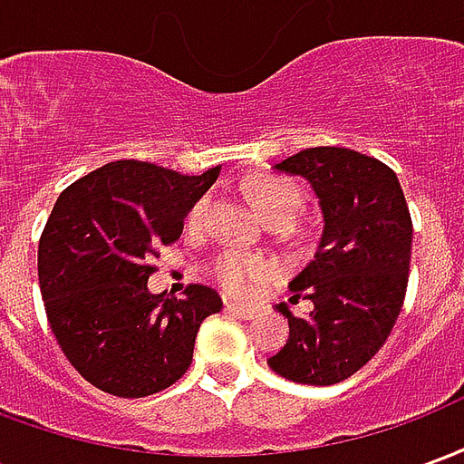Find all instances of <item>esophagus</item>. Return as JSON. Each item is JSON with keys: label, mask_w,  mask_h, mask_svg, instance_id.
Here are the masks:
<instances>
[{"label": "esophagus", "mask_w": 464, "mask_h": 464, "mask_svg": "<svg viewBox=\"0 0 464 464\" xmlns=\"http://www.w3.org/2000/svg\"><path fill=\"white\" fill-rule=\"evenodd\" d=\"M226 311L233 313V315H238V318H243V321H251L253 315H256V308H251V305H241V303H226Z\"/></svg>", "instance_id": "esophagus-1"}]
</instances>
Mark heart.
Masks as SVG:
<instances>
[{"label":"heart","instance_id":"1","mask_svg":"<svg viewBox=\"0 0 464 464\" xmlns=\"http://www.w3.org/2000/svg\"><path fill=\"white\" fill-rule=\"evenodd\" d=\"M248 198L256 206V211L261 213L266 221L271 223H295L298 213L303 208V188L298 183L288 179V176H278V173H268L261 176L248 186ZM211 208V196L206 193L198 201L193 203L188 213H186V226L188 228H201L206 223ZM276 273V266L266 258L258 256H248L243 251H221L218 256H213V261L208 263V276L213 281L221 285L223 291L236 298H246L261 288L263 283H268Z\"/></svg>","mask_w":464,"mask_h":464}]
</instances>
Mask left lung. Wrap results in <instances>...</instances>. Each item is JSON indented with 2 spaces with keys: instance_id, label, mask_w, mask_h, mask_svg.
Returning a JSON list of instances; mask_svg holds the SVG:
<instances>
[{
  "instance_id": "8db88e82",
  "label": "left lung",
  "mask_w": 464,
  "mask_h": 464,
  "mask_svg": "<svg viewBox=\"0 0 464 464\" xmlns=\"http://www.w3.org/2000/svg\"><path fill=\"white\" fill-rule=\"evenodd\" d=\"M276 169L311 181L325 226L315 258L291 281V303L311 301V315L278 305L291 335L268 365L293 382L335 385L385 345L398 321L412 218L395 171L365 153L318 146Z\"/></svg>"
}]
</instances>
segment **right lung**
<instances>
[{
    "instance_id": "1",
    "label": "right lung",
    "mask_w": 464,
    "mask_h": 464,
    "mask_svg": "<svg viewBox=\"0 0 464 464\" xmlns=\"http://www.w3.org/2000/svg\"><path fill=\"white\" fill-rule=\"evenodd\" d=\"M123 159L66 186L39 238V288L59 348L76 372L116 398L161 392L188 370L201 323L223 308L191 283L181 298L151 295L159 246L218 179Z\"/></svg>"
}]
</instances>
